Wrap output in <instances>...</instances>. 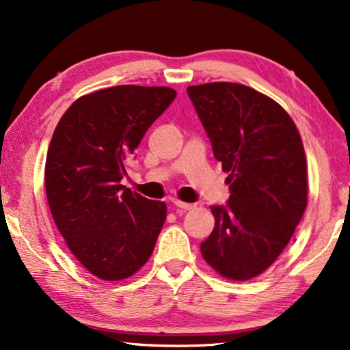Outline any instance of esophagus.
<instances>
[{
	"mask_svg": "<svg viewBox=\"0 0 350 350\" xmlns=\"http://www.w3.org/2000/svg\"><path fill=\"white\" fill-rule=\"evenodd\" d=\"M173 204L176 205L177 208H182V210H191V208H195V207H196L195 204H190V202H182V201H179V199H174Z\"/></svg>",
	"mask_w": 350,
	"mask_h": 350,
	"instance_id": "esophagus-1",
	"label": "esophagus"
}]
</instances>
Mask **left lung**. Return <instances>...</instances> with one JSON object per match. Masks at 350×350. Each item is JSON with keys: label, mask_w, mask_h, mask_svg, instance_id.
<instances>
[{"label": "left lung", "mask_w": 350, "mask_h": 350, "mask_svg": "<svg viewBox=\"0 0 350 350\" xmlns=\"http://www.w3.org/2000/svg\"><path fill=\"white\" fill-rule=\"evenodd\" d=\"M187 93L229 173V201L210 207L215 229L201 254L226 279L249 280L275 262L307 207L301 135L284 107L251 87L210 82Z\"/></svg>", "instance_id": "1"}]
</instances>
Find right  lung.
<instances>
[{
  "mask_svg": "<svg viewBox=\"0 0 350 350\" xmlns=\"http://www.w3.org/2000/svg\"><path fill=\"white\" fill-rule=\"evenodd\" d=\"M174 98L170 87L104 88L76 99L55 126L45 165L49 210L70 251L99 279H127L154 251L166 204L131 191L121 179Z\"/></svg>",
  "mask_w": 350,
  "mask_h": 350,
  "instance_id": "right-lung-1",
  "label": "right lung"
}]
</instances>
